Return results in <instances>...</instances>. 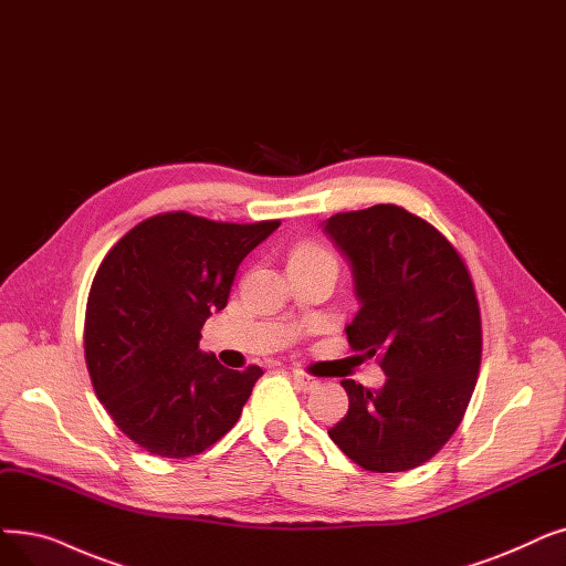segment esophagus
<instances>
[{
	"mask_svg": "<svg viewBox=\"0 0 566 566\" xmlns=\"http://www.w3.org/2000/svg\"><path fill=\"white\" fill-rule=\"evenodd\" d=\"M291 377H293V381H296V386L301 390H314L318 386V381L314 377H310L307 373H303V370H293Z\"/></svg>",
	"mask_w": 566,
	"mask_h": 566,
	"instance_id": "1",
	"label": "esophagus"
}]
</instances>
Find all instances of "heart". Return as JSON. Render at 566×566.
I'll return each instance as SVG.
<instances>
[{"instance_id":"1","label":"heart","mask_w":566,"mask_h":566,"mask_svg":"<svg viewBox=\"0 0 566 566\" xmlns=\"http://www.w3.org/2000/svg\"><path fill=\"white\" fill-rule=\"evenodd\" d=\"M318 259H335L324 244H318L314 240H303L298 242L296 248L291 252V261L289 263H296V261H318Z\"/></svg>"}]
</instances>
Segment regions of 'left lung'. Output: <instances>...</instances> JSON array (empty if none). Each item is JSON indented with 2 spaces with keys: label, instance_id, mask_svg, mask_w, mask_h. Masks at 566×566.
<instances>
[{
  "label": "left lung",
  "instance_id": "8db88e82",
  "mask_svg": "<svg viewBox=\"0 0 566 566\" xmlns=\"http://www.w3.org/2000/svg\"><path fill=\"white\" fill-rule=\"evenodd\" d=\"M324 231L349 256L360 310L354 352L377 356L379 390L342 386L349 411L328 434L367 472H407L458 430L481 367V310L460 252L430 222L379 203L333 214Z\"/></svg>",
  "mask_w": 566,
  "mask_h": 566
}]
</instances>
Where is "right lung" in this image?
<instances>
[{
	"mask_svg": "<svg viewBox=\"0 0 566 566\" xmlns=\"http://www.w3.org/2000/svg\"><path fill=\"white\" fill-rule=\"evenodd\" d=\"M277 227L161 212L122 235L96 270L85 312L90 379L147 453H203L238 423L263 370L219 365L199 349L201 328L227 307L240 261Z\"/></svg>",
	"mask_w": 566,
	"mask_h": 566,
	"instance_id": "add662e5",
	"label": "right lung"
}]
</instances>
